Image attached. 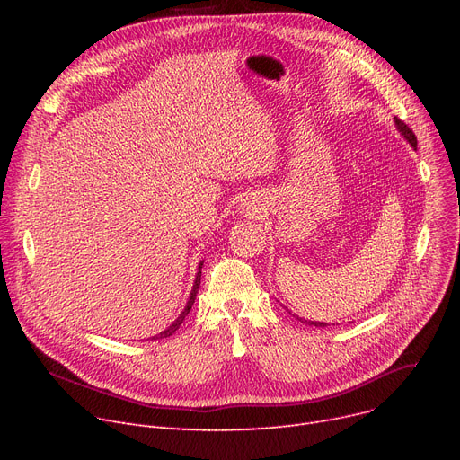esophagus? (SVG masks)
<instances>
[{
    "label": "esophagus",
    "instance_id": "1",
    "mask_svg": "<svg viewBox=\"0 0 460 460\" xmlns=\"http://www.w3.org/2000/svg\"><path fill=\"white\" fill-rule=\"evenodd\" d=\"M243 207H244V208H252V203H250V199H244Z\"/></svg>",
    "mask_w": 460,
    "mask_h": 460
}]
</instances>
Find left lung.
Segmentation results:
<instances>
[{
    "instance_id": "left-lung-1",
    "label": "left lung",
    "mask_w": 460,
    "mask_h": 460,
    "mask_svg": "<svg viewBox=\"0 0 460 460\" xmlns=\"http://www.w3.org/2000/svg\"><path fill=\"white\" fill-rule=\"evenodd\" d=\"M394 120H395V127H397V130L401 132V136H402V137H404V139H406V141H408L410 145H412V147H414V149H418V139H416L414 132H412V130H410V128H408V127H406V125L402 123V120H401V119H397V117H395ZM288 313H291V311H288ZM295 317H296V315H295ZM296 319H298V321H302V323H305V324H311V326H321V328H323V326H330L328 323H317V321H305V319H300V317H296Z\"/></svg>"
}]
</instances>
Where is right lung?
<instances>
[{
  "label": "right lung",
  "mask_w": 460,
  "mask_h": 460,
  "mask_svg": "<svg viewBox=\"0 0 460 460\" xmlns=\"http://www.w3.org/2000/svg\"><path fill=\"white\" fill-rule=\"evenodd\" d=\"M201 269H203V261L199 262V267H198V274H196V279H193V287H191V291H190V298H188V302H186V305H184V309H182L181 315L175 319V323H173L172 326H167V328H165L164 332H160L158 335H153V340H164V337L173 335V333L179 330V326L182 324L184 317H186L188 313H190V309H191L193 302H196V296H198V288H199V285H201Z\"/></svg>",
  "instance_id": "1"
}]
</instances>
